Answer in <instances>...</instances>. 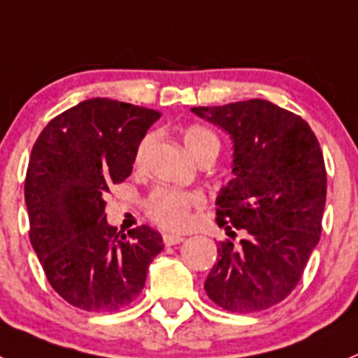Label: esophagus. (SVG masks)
<instances>
[{"label": "esophagus", "instance_id": "1", "mask_svg": "<svg viewBox=\"0 0 358 358\" xmlns=\"http://www.w3.org/2000/svg\"><path fill=\"white\" fill-rule=\"evenodd\" d=\"M180 242H184V236L182 235H174V233H165L164 235V244L165 245H176Z\"/></svg>", "mask_w": 358, "mask_h": 358}]
</instances>
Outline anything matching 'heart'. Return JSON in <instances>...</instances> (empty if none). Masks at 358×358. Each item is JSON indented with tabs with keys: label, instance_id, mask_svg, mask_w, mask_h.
<instances>
[{
	"label": "heart",
	"instance_id": "b5f03b06",
	"mask_svg": "<svg viewBox=\"0 0 358 358\" xmlns=\"http://www.w3.org/2000/svg\"><path fill=\"white\" fill-rule=\"evenodd\" d=\"M182 142L185 149L194 160H200L203 156H218L220 151V140L213 131L203 125H189L182 131ZM151 143V136H147L136 151V162L140 164L145 155L147 147ZM202 206V196L196 193H185L176 189L160 187L156 189L151 196L147 198V213L152 220L165 229L180 231L185 229L191 222V211L194 207Z\"/></svg>",
	"mask_w": 358,
	"mask_h": 358
}]
</instances>
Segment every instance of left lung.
I'll return each mask as SVG.
<instances>
[{
    "instance_id": "left-lung-1",
    "label": "left lung",
    "mask_w": 358,
    "mask_h": 358,
    "mask_svg": "<svg viewBox=\"0 0 358 358\" xmlns=\"http://www.w3.org/2000/svg\"><path fill=\"white\" fill-rule=\"evenodd\" d=\"M233 140L235 178L216 196V222L245 238L218 244L207 296L233 313H258L295 289L322 231L326 165L304 120L267 100L193 107Z\"/></svg>"
}]
</instances>
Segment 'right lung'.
<instances>
[{
	"instance_id": "add662e5",
	"label": "right lung",
	"mask_w": 358,
	"mask_h": 358,
	"mask_svg": "<svg viewBox=\"0 0 358 358\" xmlns=\"http://www.w3.org/2000/svg\"><path fill=\"white\" fill-rule=\"evenodd\" d=\"M160 113L109 98L74 105L47 123L25 178L31 244L62 299L91 313L125 308L142 293L158 231L116 235L105 198L133 171L140 142Z\"/></svg>"
}]
</instances>
